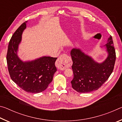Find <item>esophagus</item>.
I'll return each mask as SVG.
<instances>
[{"label": "esophagus", "instance_id": "obj_1", "mask_svg": "<svg viewBox=\"0 0 122 122\" xmlns=\"http://www.w3.org/2000/svg\"><path fill=\"white\" fill-rule=\"evenodd\" d=\"M67 57V55L66 54H63L57 59L56 62V66L57 68L63 71L68 67L69 63L68 61Z\"/></svg>", "mask_w": 122, "mask_h": 122}]
</instances>
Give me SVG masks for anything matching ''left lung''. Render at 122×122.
Listing matches in <instances>:
<instances>
[{"label": "left lung", "mask_w": 122, "mask_h": 122, "mask_svg": "<svg viewBox=\"0 0 122 122\" xmlns=\"http://www.w3.org/2000/svg\"><path fill=\"white\" fill-rule=\"evenodd\" d=\"M106 48L108 55L102 63L95 61L79 48L71 51L73 60L74 78L72 88L80 93H86L98 89L108 79L114 68L116 52L112 36L108 39Z\"/></svg>", "instance_id": "1"}]
</instances>
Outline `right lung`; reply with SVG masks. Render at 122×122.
Listing matches in <instances>:
<instances>
[{"label": "right lung", "instance_id": "right-lung-1", "mask_svg": "<svg viewBox=\"0 0 122 122\" xmlns=\"http://www.w3.org/2000/svg\"><path fill=\"white\" fill-rule=\"evenodd\" d=\"M27 21L14 33L8 46L6 60L11 79L20 88L30 93H39L46 90L56 71L57 57L43 56L31 61L24 62L18 56L17 51Z\"/></svg>", "mask_w": 122, "mask_h": 122}]
</instances>
